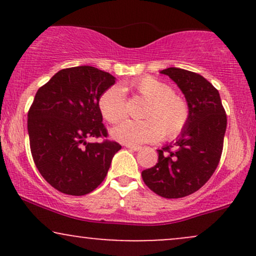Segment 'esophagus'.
Instances as JSON below:
<instances>
[{
    "instance_id": "34e87169",
    "label": "esophagus",
    "mask_w": 256,
    "mask_h": 256,
    "mask_svg": "<svg viewBox=\"0 0 256 256\" xmlns=\"http://www.w3.org/2000/svg\"><path fill=\"white\" fill-rule=\"evenodd\" d=\"M126 148L130 149V150H134V152H138L142 149V146H130V144H126Z\"/></svg>"
}]
</instances>
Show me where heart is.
I'll return each mask as SVG.
<instances>
[{
	"mask_svg": "<svg viewBox=\"0 0 256 256\" xmlns=\"http://www.w3.org/2000/svg\"><path fill=\"white\" fill-rule=\"evenodd\" d=\"M124 91H134L148 101L143 110L144 120H128L112 132L113 137L130 146L155 142L161 136L167 140L177 137L189 119V107L183 98L173 94L168 84L146 76L131 80L120 89L112 86L101 95L98 107L104 118L118 124L128 114Z\"/></svg>",
	"mask_w": 256,
	"mask_h": 256,
	"instance_id": "b5f03b06",
	"label": "heart"
}]
</instances>
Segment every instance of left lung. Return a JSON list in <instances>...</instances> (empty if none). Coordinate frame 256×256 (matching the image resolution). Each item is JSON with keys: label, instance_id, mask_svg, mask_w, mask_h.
Instances as JSON below:
<instances>
[{"label": "left lung", "instance_id": "left-lung-1", "mask_svg": "<svg viewBox=\"0 0 256 256\" xmlns=\"http://www.w3.org/2000/svg\"><path fill=\"white\" fill-rule=\"evenodd\" d=\"M168 76L184 94L189 119L176 142L158 149L156 165L142 172L146 186L165 198L198 192L218 167L226 131V113L219 91L198 73L170 67Z\"/></svg>", "mask_w": 256, "mask_h": 256}]
</instances>
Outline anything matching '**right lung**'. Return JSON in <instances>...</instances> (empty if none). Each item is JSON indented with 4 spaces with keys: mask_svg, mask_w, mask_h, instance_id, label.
<instances>
[{
    "mask_svg": "<svg viewBox=\"0 0 256 256\" xmlns=\"http://www.w3.org/2000/svg\"><path fill=\"white\" fill-rule=\"evenodd\" d=\"M116 83L92 66L58 71L38 89L28 114L31 154L42 177L60 192L86 195L104 182L119 143L107 137L98 100Z\"/></svg>",
    "mask_w": 256,
    "mask_h": 256,
    "instance_id": "1",
    "label": "right lung"
}]
</instances>
